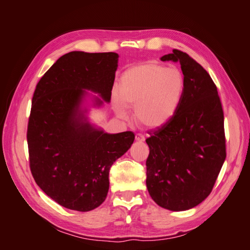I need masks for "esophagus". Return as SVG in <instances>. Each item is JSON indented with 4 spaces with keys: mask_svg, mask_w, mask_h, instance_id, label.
I'll return each mask as SVG.
<instances>
[{
    "mask_svg": "<svg viewBox=\"0 0 250 250\" xmlns=\"http://www.w3.org/2000/svg\"><path fill=\"white\" fill-rule=\"evenodd\" d=\"M135 140H137L138 142H144L145 141V137H144V135L141 133H138V134H135Z\"/></svg>",
    "mask_w": 250,
    "mask_h": 250,
    "instance_id": "1",
    "label": "esophagus"
}]
</instances>
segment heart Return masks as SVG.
<instances>
[{"instance_id": "obj_1", "label": "heart", "mask_w": 250, "mask_h": 250, "mask_svg": "<svg viewBox=\"0 0 250 250\" xmlns=\"http://www.w3.org/2000/svg\"><path fill=\"white\" fill-rule=\"evenodd\" d=\"M185 90L177 67L148 62L128 69L120 78L116 108L126 119L125 107H134V119L147 128H161L176 115Z\"/></svg>"}]
</instances>
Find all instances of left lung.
<instances>
[{
    "label": "left lung",
    "instance_id": "1",
    "mask_svg": "<svg viewBox=\"0 0 250 250\" xmlns=\"http://www.w3.org/2000/svg\"><path fill=\"white\" fill-rule=\"evenodd\" d=\"M161 60L180 63L185 90L176 115L146 140V185L160 207L187 210L210 194L225 161L223 109L213 79L187 53Z\"/></svg>",
    "mask_w": 250,
    "mask_h": 250
}]
</instances>
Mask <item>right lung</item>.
Wrapping results in <instances>:
<instances>
[{"label":"right lung","mask_w":250,"mask_h":250,"mask_svg":"<svg viewBox=\"0 0 250 250\" xmlns=\"http://www.w3.org/2000/svg\"><path fill=\"white\" fill-rule=\"evenodd\" d=\"M117 53L73 51L44 73L35 88L27 142L30 169L42 190L66 208L88 211L103 203L112 164L129 149L132 131L104 132L88 122L83 102H109Z\"/></svg>","instance_id":"obj_1"}]
</instances>
